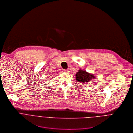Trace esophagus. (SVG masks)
Masks as SVG:
<instances>
[{
    "label": "esophagus",
    "instance_id": "34e87169",
    "mask_svg": "<svg viewBox=\"0 0 133 133\" xmlns=\"http://www.w3.org/2000/svg\"><path fill=\"white\" fill-rule=\"evenodd\" d=\"M63 72H64V73H69V70H63Z\"/></svg>",
    "mask_w": 133,
    "mask_h": 133
}]
</instances>
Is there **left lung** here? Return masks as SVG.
Here are the masks:
<instances>
[{"label": "left lung", "instance_id": "left-lung-1", "mask_svg": "<svg viewBox=\"0 0 133 133\" xmlns=\"http://www.w3.org/2000/svg\"><path fill=\"white\" fill-rule=\"evenodd\" d=\"M75 76L76 80L82 84L88 83L95 78L93 74L87 72L85 70H82L81 69L76 73Z\"/></svg>", "mask_w": 133, "mask_h": 133}]
</instances>
